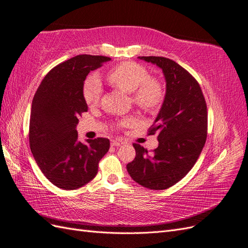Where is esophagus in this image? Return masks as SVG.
<instances>
[{"mask_svg": "<svg viewBox=\"0 0 248 248\" xmlns=\"http://www.w3.org/2000/svg\"><path fill=\"white\" fill-rule=\"evenodd\" d=\"M111 145L114 147H119V146H121V145H122V142H120L118 140H111Z\"/></svg>", "mask_w": 248, "mask_h": 248, "instance_id": "34e87169", "label": "esophagus"}]
</instances>
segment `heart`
I'll use <instances>...</instances> for the list:
<instances>
[{
  "mask_svg": "<svg viewBox=\"0 0 248 248\" xmlns=\"http://www.w3.org/2000/svg\"><path fill=\"white\" fill-rule=\"evenodd\" d=\"M111 86L131 93L134 103L145 110H154L163 99V88L158 80L149 78L146 69L134 62H125L113 67L106 75ZM102 94V85L96 76L89 77L84 83L83 95L88 106H94ZM138 122L136 117L124 119L121 125L131 126Z\"/></svg>",
  "mask_w": 248,
  "mask_h": 248,
  "instance_id": "heart-1",
  "label": "heart"
}]
</instances>
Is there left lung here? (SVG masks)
Instances as JSON below:
<instances>
[{"mask_svg": "<svg viewBox=\"0 0 248 248\" xmlns=\"http://www.w3.org/2000/svg\"><path fill=\"white\" fill-rule=\"evenodd\" d=\"M162 69L164 101L149 135H158L159 146L148 154L134 144L135 160L128 163L132 180L149 189H166L183 179L204 147L207 136V107L199 83L170 59L139 57Z\"/></svg>", "mask_w": 248, "mask_h": 248, "instance_id": "1", "label": "left lung"}]
</instances>
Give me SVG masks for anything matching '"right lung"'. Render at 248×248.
<instances>
[{
  "label": "right lung",
  "mask_w": 248,
  "mask_h": 248,
  "mask_svg": "<svg viewBox=\"0 0 248 248\" xmlns=\"http://www.w3.org/2000/svg\"><path fill=\"white\" fill-rule=\"evenodd\" d=\"M110 58L81 54L51 69L35 93L29 124V144L44 176L59 188L72 190L90 182L109 140L78 141V117L86 112L84 81Z\"/></svg>",
  "instance_id": "add662e5"
}]
</instances>
